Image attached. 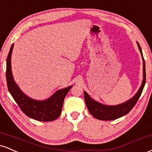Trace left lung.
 Here are the masks:
<instances>
[{
    "label": "left lung",
    "instance_id": "8db88e82",
    "mask_svg": "<svg viewBox=\"0 0 152 152\" xmlns=\"http://www.w3.org/2000/svg\"><path fill=\"white\" fill-rule=\"evenodd\" d=\"M137 45L141 52V54H142L143 59V81L142 86H140L137 94L132 99H130L126 102L114 106L104 105L101 103L96 102L91 98L89 95L86 91H84L85 103H86L88 111L94 118L99 120H103V121H111V120L116 119V118L121 117V116L128 114L131 110L133 109L135 104H137V101L139 100V97L142 93L143 88H144L146 83L145 62H144V59L143 58L142 48H141L140 45L138 42Z\"/></svg>",
    "mask_w": 152,
    "mask_h": 152
}]
</instances>
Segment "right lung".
<instances>
[{
	"mask_svg": "<svg viewBox=\"0 0 152 152\" xmlns=\"http://www.w3.org/2000/svg\"><path fill=\"white\" fill-rule=\"evenodd\" d=\"M14 44H12L6 59V81L10 94L23 112L28 117L40 121H51L61 115L64 99L72 86L55 92L44 101L35 100L22 92L13 79L11 71V54Z\"/></svg>",
	"mask_w": 152,
	"mask_h": 152,
	"instance_id": "add662e5",
	"label": "right lung"
}]
</instances>
